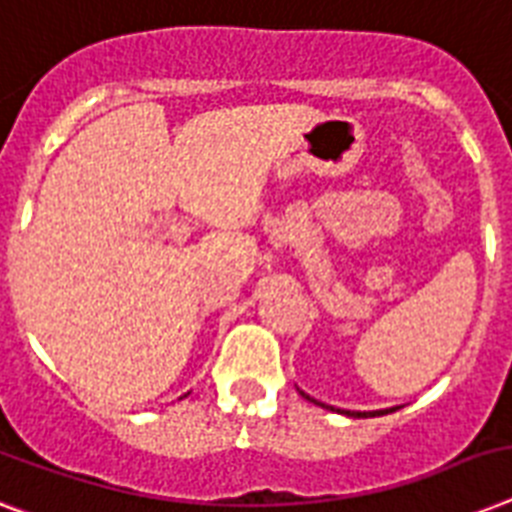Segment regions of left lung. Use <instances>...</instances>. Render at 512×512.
<instances>
[{"instance_id": "obj_1", "label": "left lung", "mask_w": 512, "mask_h": 512, "mask_svg": "<svg viewBox=\"0 0 512 512\" xmlns=\"http://www.w3.org/2000/svg\"><path fill=\"white\" fill-rule=\"evenodd\" d=\"M299 394H302V397H305V400L315 402V405L328 407V410H336V413H342V415H350V418H373V415H386V413H394V410H397V407H386V410H363V413H360V410H339V407L323 405V402L313 400V397H310V394H305V392H302V389H299Z\"/></svg>"}]
</instances>
